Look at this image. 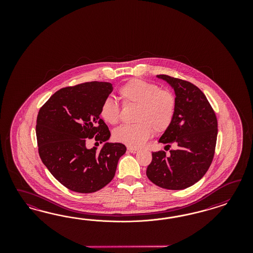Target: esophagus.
I'll use <instances>...</instances> for the list:
<instances>
[{"instance_id": "34e87169", "label": "esophagus", "mask_w": 253, "mask_h": 253, "mask_svg": "<svg viewBox=\"0 0 253 253\" xmlns=\"http://www.w3.org/2000/svg\"><path fill=\"white\" fill-rule=\"evenodd\" d=\"M128 151L130 152V153L135 154L137 153L139 150H138L137 148H133V147H128Z\"/></svg>"}]
</instances>
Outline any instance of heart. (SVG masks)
I'll list each match as a JSON object with an SVG mask.
<instances>
[{"label": "heart", "mask_w": 253, "mask_h": 253, "mask_svg": "<svg viewBox=\"0 0 253 253\" xmlns=\"http://www.w3.org/2000/svg\"><path fill=\"white\" fill-rule=\"evenodd\" d=\"M124 105L136 106L132 125H123L113 132L117 142L130 147L144 146L157 132L166 130L172 122L176 109L175 96L169 91L161 90L158 85L142 80H130L119 90ZM101 118L111 125L120 121V107L111 98L105 100L100 108Z\"/></svg>", "instance_id": "b5f03b06"}]
</instances>
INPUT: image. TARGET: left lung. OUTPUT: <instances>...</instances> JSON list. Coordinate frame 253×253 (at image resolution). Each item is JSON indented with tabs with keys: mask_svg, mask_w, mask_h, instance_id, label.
Listing matches in <instances>:
<instances>
[{
	"mask_svg": "<svg viewBox=\"0 0 253 253\" xmlns=\"http://www.w3.org/2000/svg\"><path fill=\"white\" fill-rule=\"evenodd\" d=\"M174 91L176 109L173 120L159 143L176 146L166 156L153 152L146 176L158 186L185 189L199 182L207 172L214 156L217 119L205 94L196 85L167 75H157Z\"/></svg>",
	"mask_w": 253,
	"mask_h": 253,
	"instance_id": "8db88e82",
	"label": "left lung"
}]
</instances>
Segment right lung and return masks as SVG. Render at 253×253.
<instances>
[{
	"instance_id": "right-lung-1",
	"label": "right lung",
	"mask_w": 253,
	"mask_h": 253,
	"mask_svg": "<svg viewBox=\"0 0 253 253\" xmlns=\"http://www.w3.org/2000/svg\"><path fill=\"white\" fill-rule=\"evenodd\" d=\"M113 91L109 83L91 82L62 88L41 107L36 135L39 154L52 175L78 193H92L114 178L118 161L126 152L121 143H109L110 131L100 108ZM104 143L99 153L85 141Z\"/></svg>"
}]
</instances>
